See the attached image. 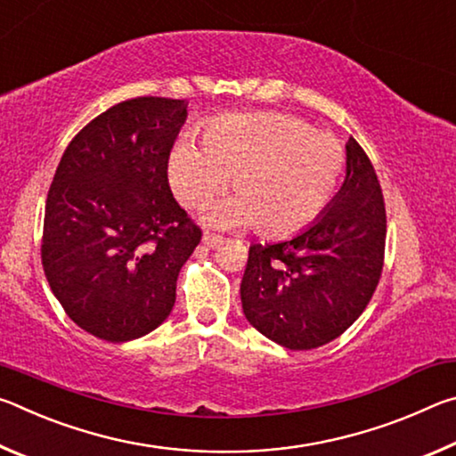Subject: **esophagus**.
I'll use <instances>...</instances> for the list:
<instances>
[{
    "mask_svg": "<svg viewBox=\"0 0 456 456\" xmlns=\"http://www.w3.org/2000/svg\"><path fill=\"white\" fill-rule=\"evenodd\" d=\"M203 243L207 245V247H219L221 243H223V237L221 235H215V233H209V231H207V233H203Z\"/></svg>",
    "mask_w": 456,
    "mask_h": 456,
    "instance_id": "34e87169",
    "label": "esophagus"
}]
</instances>
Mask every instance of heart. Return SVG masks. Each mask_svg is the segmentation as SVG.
<instances>
[{
	"label": "heart",
	"mask_w": 456,
	"mask_h": 456,
	"mask_svg": "<svg viewBox=\"0 0 456 456\" xmlns=\"http://www.w3.org/2000/svg\"><path fill=\"white\" fill-rule=\"evenodd\" d=\"M346 154L334 136L315 133L288 114H227L203 130V149L184 136L168 154L175 197L200 209L231 176L235 195L215 205L209 219L225 229L257 225L259 233H296L330 203Z\"/></svg>",
	"instance_id": "obj_1"
}]
</instances>
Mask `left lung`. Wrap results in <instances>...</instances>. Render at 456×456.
I'll return each mask as SVG.
<instances>
[{
    "label": "left lung",
    "instance_id": "1",
    "mask_svg": "<svg viewBox=\"0 0 456 456\" xmlns=\"http://www.w3.org/2000/svg\"><path fill=\"white\" fill-rule=\"evenodd\" d=\"M386 209L374 167L346 142V179L310 227L277 243H253L241 280L247 322L289 350L342 336L380 280Z\"/></svg>",
    "mask_w": 456,
    "mask_h": 456
}]
</instances>
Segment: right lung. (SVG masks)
I'll use <instances>...</instances> for the list:
<instances>
[{
    "instance_id": "1",
    "label": "right lung",
    "mask_w": 456,
    "mask_h": 456,
    "mask_svg": "<svg viewBox=\"0 0 456 456\" xmlns=\"http://www.w3.org/2000/svg\"><path fill=\"white\" fill-rule=\"evenodd\" d=\"M184 120V100H125L74 136L53 175L45 280L68 318L106 342L142 338L168 318L176 277L200 241L167 176Z\"/></svg>"
}]
</instances>
